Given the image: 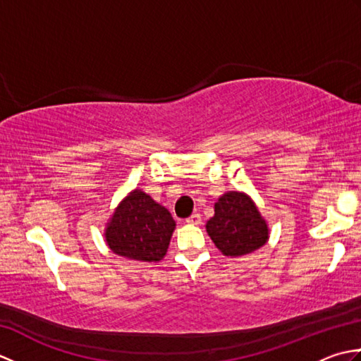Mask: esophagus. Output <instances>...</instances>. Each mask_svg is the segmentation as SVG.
I'll return each mask as SVG.
<instances>
[{"label":"esophagus","mask_w":361,"mask_h":361,"mask_svg":"<svg viewBox=\"0 0 361 361\" xmlns=\"http://www.w3.org/2000/svg\"><path fill=\"white\" fill-rule=\"evenodd\" d=\"M186 224L189 225H200L202 224V216L200 214H192L189 219H186Z\"/></svg>","instance_id":"esophagus-1"}]
</instances>
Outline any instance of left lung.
<instances>
[{"mask_svg": "<svg viewBox=\"0 0 361 361\" xmlns=\"http://www.w3.org/2000/svg\"><path fill=\"white\" fill-rule=\"evenodd\" d=\"M206 233L224 256L240 257L262 248L270 229L255 200L240 190H228L214 204Z\"/></svg>", "mask_w": 361, "mask_h": 361, "instance_id": "8db88e82", "label": "left lung"}]
</instances>
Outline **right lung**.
Wrapping results in <instances>:
<instances>
[{
    "mask_svg": "<svg viewBox=\"0 0 361 361\" xmlns=\"http://www.w3.org/2000/svg\"><path fill=\"white\" fill-rule=\"evenodd\" d=\"M175 226L164 206L144 190L133 189L114 208L104 237L114 255L137 262H159L166 256Z\"/></svg>",
    "mask_w": 361,
    "mask_h": 361,
    "instance_id": "1",
    "label": "right lung"
}]
</instances>
